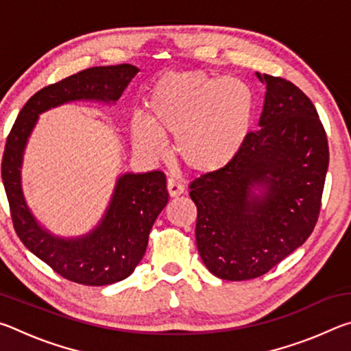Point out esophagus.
<instances>
[{"mask_svg": "<svg viewBox=\"0 0 351 351\" xmlns=\"http://www.w3.org/2000/svg\"><path fill=\"white\" fill-rule=\"evenodd\" d=\"M167 192H169V195L171 198H176V197H180V195H182L184 193V187H182V184L181 182H178V181H175V180H170L167 181Z\"/></svg>", "mask_w": 351, "mask_h": 351, "instance_id": "1", "label": "esophagus"}]
</instances>
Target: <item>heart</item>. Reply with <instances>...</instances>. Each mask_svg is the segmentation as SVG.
Here are the masks:
<instances>
[{"label":"heart","mask_w":351,"mask_h":351,"mask_svg":"<svg viewBox=\"0 0 351 351\" xmlns=\"http://www.w3.org/2000/svg\"><path fill=\"white\" fill-rule=\"evenodd\" d=\"M257 96L240 77L182 71L159 79L147 99V121L134 119V147L152 161L167 154L162 139L190 170L215 173L239 156L251 136Z\"/></svg>","instance_id":"1"}]
</instances>
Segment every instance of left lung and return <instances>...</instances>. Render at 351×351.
Returning a JSON list of instances; mask_svg holds the SVG:
<instances>
[{
  "label": "left lung",
  "mask_w": 351,
  "mask_h": 351,
  "mask_svg": "<svg viewBox=\"0 0 351 351\" xmlns=\"http://www.w3.org/2000/svg\"><path fill=\"white\" fill-rule=\"evenodd\" d=\"M266 85L258 130L228 167L190 184L197 246L223 280L260 277L304 245L317 223L328 141L317 111L294 83Z\"/></svg>",
  "instance_id": "8db88e82"
}]
</instances>
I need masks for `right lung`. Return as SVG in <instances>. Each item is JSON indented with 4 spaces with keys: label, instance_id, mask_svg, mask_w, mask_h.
Here are the masks:
<instances>
[{
    "label": "right lung",
    "instance_id": "obj_1",
    "mask_svg": "<svg viewBox=\"0 0 351 351\" xmlns=\"http://www.w3.org/2000/svg\"><path fill=\"white\" fill-rule=\"evenodd\" d=\"M138 73L139 68L128 63L96 66L43 88L23 106L5 141L1 178L16 235L57 274L88 287L121 282L139 265L152 226L169 201L165 175L159 170L121 175L96 228L63 239L45 229L27 207L21 187L23 156L41 112L77 100L116 104Z\"/></svg>",
    "mask_w": 351,
    "mask_h": 351
}]
</instances>
